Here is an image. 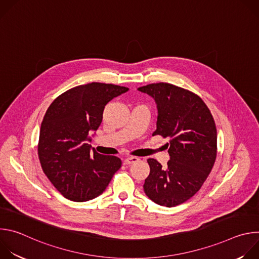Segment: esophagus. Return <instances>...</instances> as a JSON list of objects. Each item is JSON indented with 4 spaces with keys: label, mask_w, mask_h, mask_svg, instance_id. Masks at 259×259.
<instances>
[{
    "label": "esophagus",
    "mask_w": 259,
    "mask_h": 259,
    "mask_svg": "<svg viewBox=\"0 0 259 259\" xmlns=\"http://www.w3.org/2000/svg\"><path fill=\"white\" fill-rule=\"evenodd\" d=\"M138 161H139V159L136 158V157H128V158L125 159V163H126L127 165L134 164V163H136V162H138Z\"/></svg>",
    "instance_id": "34e87169"
}]
</instances>
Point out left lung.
<instances>
[{"label":"left lung","mask_w":259,"mask_h":259,"mask_svg":"<svg viewBox=\"0 0 259 259\" xmlns=\"http://www.w3.org/2000/svg\"><path fill=\"white\" fill-rule=\"evenodd\" d=\"M152 96L158 107L153 135L169 138L170 160L163 167L149 159L151 172L143 189L155 203L174 207L191 199L203 186L217 155V132L210 109L197 94L169 83L138 88Z\"/></svg>","instance_id":"1"}]
</instances>
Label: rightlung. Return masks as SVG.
Instances as JSON below:
<instances>
[{
    "label": "right lung",
    "mask_w": 259,
    "mask_h": 259,
    "mask_svg": "<svg viewBox=\"0 0 259 259\" xmlns=\"http://www.w3.org/2000/svg\"><path fill=\"white\" fill-rule=\"evenodd\" d=\"M128 90L93 82L65 91L48 107L38 155L44 173L64 198L85 202L98 197L121 168L118 157L91 151L87 141L100 126L106 103Z\"/></svg>",
    "instance_id": "obj_1"
}]
</instances>
